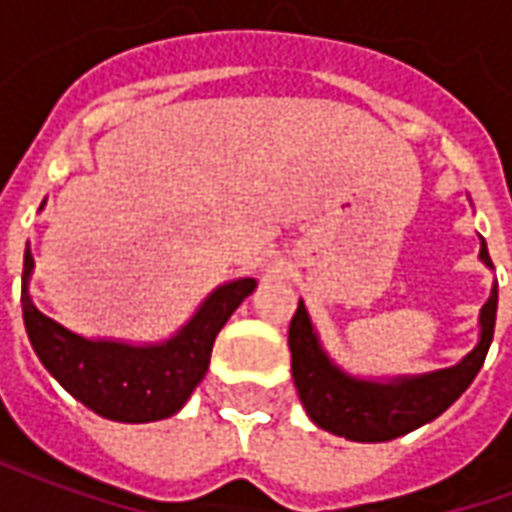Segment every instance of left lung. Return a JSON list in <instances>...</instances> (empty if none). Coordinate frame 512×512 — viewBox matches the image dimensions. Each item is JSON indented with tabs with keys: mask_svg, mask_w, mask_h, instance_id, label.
I'll return each instance as SVG.
<instances>
[{
	"mask_svg": "<svg viewBox=\"0 0 512 512\" xmlns=\"http://www.w3.org/2000/svg\"><path fill=\"white\" fill-rule=\"evenodd\" d=\"M480 260L483 266L494 268L483 235H480ZM496 301H499V290L494 282L477 321L480 326L477 345L458 365L417 373V376L386 378L354 376L337 365L323 348L321 334L315 329L304 301H299V310L290 321L288 345L293 384L299 392L301 406L318 428L348 441H367V444L392 441L428 425L444 414L480 373L494 340Z\"/></svg>",
	"mask_w": 512,
	"mask_h": 512,
	"instance_id": "8db88e82",
	"label": "left lung"
}]
</instances>
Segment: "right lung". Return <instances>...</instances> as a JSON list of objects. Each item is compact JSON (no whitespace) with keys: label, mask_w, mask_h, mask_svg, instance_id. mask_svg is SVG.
Returning a JSON list of instances; mask_svg holds the SVG:
<instances>
[{"label":"right lung","mask_w":512,"mask_h":512,"mask_svg":"<svg viewBox=\"0 0 512 512\" xmlns=\"http://www.w3.org/2000/svg\"><path fill=\"white\" fill-rule=\"evenodd\" d=\"M46 205V200H43ZM40 205V208H43ZM35 257L24 249L21 310L35 354L79 403L115 422H156L178 414L197 389L208 365L216 334L238 304L257 288V279H230L213 288L189 321L161 343H126L84 337L65 329L35 307L29 279Z\"/></svg>","instance_id":"add662e5"}]
</instances>
